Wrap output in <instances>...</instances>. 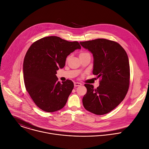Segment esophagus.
Masks as SVG:
<instances>
[{"label": "esophagus", "mask_w": 149, "mask_h": 149, "mask_svg": "<svg viewBox=\"0 0 149 149\" xmlns=\"http://www.w3.org/2000/svg\"><path fill=\"white\" fill-rule=\"evenodd\" d=\"M81 85H82V84L80 83H79V82H74V86L75 87H76V86H81Z\"/></svg>", "instance_id": "esophagus-1"}]
</instances>
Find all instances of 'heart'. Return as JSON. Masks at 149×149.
<instances>
[{
	"label": "heart",
	"mask_w": 149,
	"mask_h": 149,
	"mask_svg": "<svg viewBox=\"0 0 149 149\" xmlns=\"http://www.w3.org/2000/svg\"><path fill=\"white\" fill-rule=\"evenodd\" d=\"M86 53H88L87 52H81L80 53L79 56H81V55H83V54H86Z\"/></svg>",
	"instance_id": "b5f03b06"
}]
</instances>
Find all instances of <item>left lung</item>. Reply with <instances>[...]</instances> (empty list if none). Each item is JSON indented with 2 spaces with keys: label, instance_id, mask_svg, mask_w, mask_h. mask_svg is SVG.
Here are the masks:
<instances>
[{
  "label": "left lung",
  "instance_id": "8db88e82",
  "mask_svg": "<svg viewBox=\"0 0 149 149\" xmlns=\"http://www.w3.org/2000/svg\"><path fill=\"white\" fill-rule=\"evenodd\" d=\"M93 53V73L100 78V85L95 88L85 84L87 93L83 97L85 109L97 115L107 114L125 99L129 88L130 65L128 56L116 42L96 39L80 42Z\"/></svg>",
  "mask_w": 149,
  "mask_h": 149
}]
</instances>
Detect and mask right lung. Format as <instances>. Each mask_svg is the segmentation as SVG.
Here are the masks:
<instances>
[{
    "mask_svg": "<svg viewBox=\"0 0 149 149\" xmlns=\"http://www.w3.org/2000/svg\"><path fill=\"white\" fill-rule=\"evenodd\" d=\"M77 49H81L77 41L48 36L35 42L27 51L23 61L24 83L41 110L54 112L65 106L74 84L70 80L58 81L56 71L65 66L67 56Z\"/></svg>",
    "mask_w": 149,
    "mask_h": 149,
    "instance_id": "add662e5",
    "label": "right lung"
}]
</instances>
